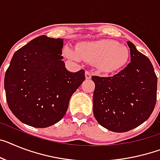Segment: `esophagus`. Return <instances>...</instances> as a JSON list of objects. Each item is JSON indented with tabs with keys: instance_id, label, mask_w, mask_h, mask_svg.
Listing matches in <instances>:
<instances>
[{
	"instance_id": "obj_1",
	"label": "esophagus",
	"mask_w": 160,
	"mask_h": 160,
	"mask_svg": "<svg viewBox=\"0 0 160 160\" xmlns=\"http://www.w3.org/2000/svg\"><path fill=\"white\" fill-rule=\"evenodd\" d=\"M91 77H92V75H91L90 72L86 71L85 72V78H86V80H90Z\"/></svg>"
}]
</instances>
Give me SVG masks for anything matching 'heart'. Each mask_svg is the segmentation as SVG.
Here are the masks:
<instances>
[{
    "instance_id": "1",
    "label": "heart",
    "mask_w": 160,
    "mask_h": 160,
    "mask_svg": "<svg viewBox=\"0 0 160 160\" xmlns=\"http://www.w3.org/2000/svg\"><path fill=\"white\" fill-rule=\"evenodd\" d=\"M65 53L70 58L94 63L102 73H112L121 69L129 58L128 48L112 40L83 42L76 49L67 48Z\"/></svg>"
}]
</instances>
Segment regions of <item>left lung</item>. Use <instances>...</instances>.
<instances>
[{
	"label": "left lung",
	"instance_id": "1",
	"mask_svg": "<svg viewBox=\"0 0 160 160\" xmlns=\"http://www.w3.org/2000/svg\"><path fill=\"white\" fill-rule=\"evenodd\" d=\"M131 62L113 76H92L93 115L100 125L115 132L137 128L151 116L157 98V76L148 58L132 42Z\"/></svg>",
	"mask_w": 160,
	"mask_h": 160
}]
</instances>
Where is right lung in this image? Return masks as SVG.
<instances>
[{"instance_id": "right-lung-1", "label": "right lung", "mask_w": 160, "mask_h": 160, "mask_svg": "<svg viewBox=\"0 0 160 160\" xmlns=\"http://www.w3.org/2000/svg\"><path fill=\"white\" fill-rule=\"evenodd\" d=\"M63 40L45 35L17 50L5 76L8 106L20 121L46 128L60 121L72 95L85 80L84 70L68 72L62 61Z\"/></svg>"}]
</instances>
